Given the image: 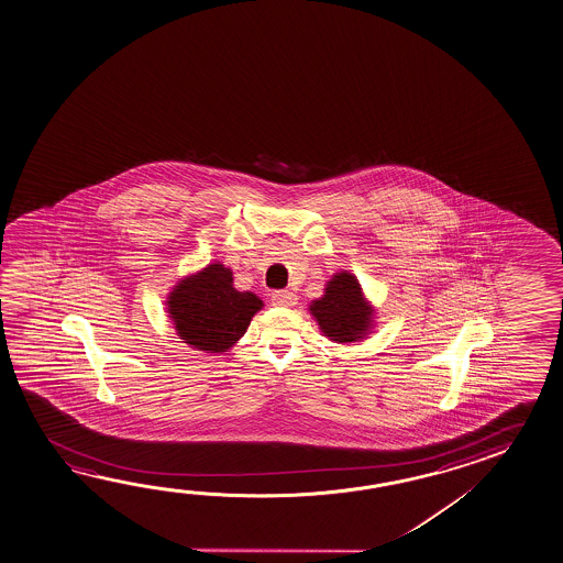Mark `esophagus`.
Returning a JSON list of instances; mask_svg holds the SVG:
<instances>
[{
    "instance_id": "1",
    "label": "esophagus",
    "mask_w": 563,
    "mask_h": 563,
    "mask_svg": "<svg viewBox=\"0 0 563 563\" xmlns=\"http://www.w3.org/2000/svg\"><path fill=\"white\" fill-rule=\"evenodd\" d=\"M273 305H276V307H295L297 295L290 292V290H276V292H273Z\"/></svg>"
}]
</instances>
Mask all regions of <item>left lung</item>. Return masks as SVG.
<instances>
[{"label": "left lung", "instance_id": "left-lung-1", "mask_svg": "<svg viewBox=\"0 0 563 563\" xmlns=\"http://www.w3.org/2000/svg\"><path fill=\"white\" fill-rule=\"evenodd\" d=\"M310 314L324 336L334 342H356L372 329L374 308L362 295L361 283L349 271L336 273L319 300L310 302Z\"/></svg>", "mask_w": 563, "mask_h": 563}]
</instances>
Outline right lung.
I'll return each mask as SVG.
<instances>
[{"label": "right lung", "instance_id": "obj_1", "mask_svg": "<svg viewBox=\"0 0 563 563\" xmlns=\"http://www.w3.org/2000/svg\"><path fill=\"white\" fill-rule=\"evenodd\" d=\"M261 308V298L233 287V273L221 263L185 276L167 298V312L180 340L205 352L229 351Z\"/></svg>", "mask_w": 563, "mask_h": 563}]
</instances>
